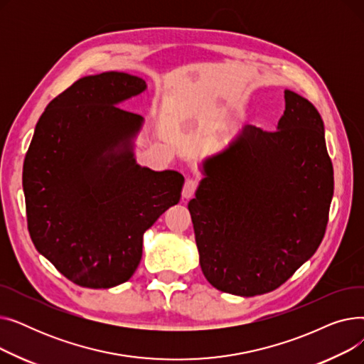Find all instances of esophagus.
<instances>
[{"mask_svg": "<svg viewBox=\"0 0 364 364\" xmlns=\"http://www.w3.org/2000/svg\"><path fill=\"white\" fill-rule=\"evenodd\" d=\"M196 187H198V181L195 178H187L183 187V198L184 199L192 198L196 192Z\"/></svg>", "mask_w": 364, "mask_h": 364, "instance_id": "1", "label": "esophagus"}]
</instances>
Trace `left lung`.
Returning <instances> with one entry per match:
<instances>
[{
	"label": "left lung",
	"instance_id": "left-lung-1",
	"mask_svg": "<svg viewBox=\"0 0 364 364\" xmlns=\"http://www.w3.org/2000/svg\"><path fill=\"white\" fill-rule=\"evenodd\" d=\"M188 202L203 276L221 292H272L317 251L333 196V166L317 109L284 90L277 131L245 125L203 159Z\"/></svg>",
	"mask_w": 364,
	"mask_h": 364
}]
</instances>
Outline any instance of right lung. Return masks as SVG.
<instances>
[{
	"instance_id": "obj_1",
	"label": "right lung",
	"mask_w": 364,
	"mask_h": 364,
	"mask_svg": "<svg viewBox=\"0 0 364 364\" xmlns=\"http://www.w3.org/2000/svg\"><path fill=\"white\" fill-rule=\"evenodd\" d=\"M139 76L90 75L48 103L23 162L31 239L70 282L107 289L141 259L143 235L178 203L184 177L137 164L144 118L118 105L146 91Z\"/></svg>"
}]
</instances>
